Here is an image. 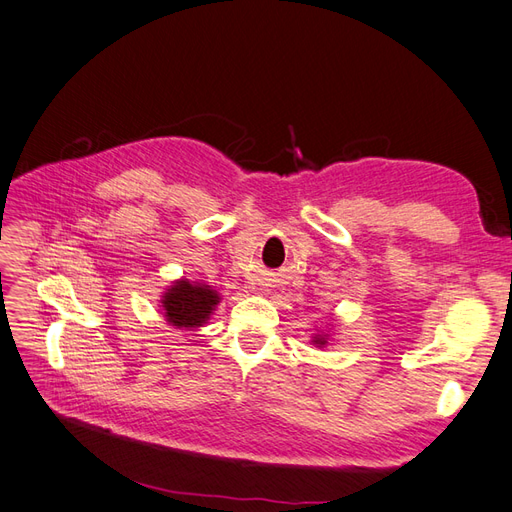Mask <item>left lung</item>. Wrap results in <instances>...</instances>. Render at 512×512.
Here are the masks:
<instances>
[{
	"label": "left lung",
	"mask_w": 512,
	"mask_h": 512,
	"mask_svg": "<svg viewBox=\"0 0 512 512\" xmlns=\"http://www.w3.org/2000/svg\"><path fill=\"white\" fill-rule=\"evenodd\" d=\"M331 331H333V324H327L324 329H316V333L312 335V344L318 348H327L331 342Z\"/></svg>",
	"instance_id": "8db88e82"
}]
</instances>
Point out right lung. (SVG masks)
Wrapping results in <instances>:
<instances>
[{"label": "right lung", "mask_w": 512, "mask_h": 512, "mask_svg": "<svg viewBox=\"0 0 512 512\" xmlns=\"http://www.w3.org/2000/svg\"><path fill=\"white\" fill-rule=\"evenodd\" d=\"M220 301V292L213 286L203 280L192 282L181 277L162 292L158 307L170 327L194 331L205 327Z\"/></svg>", "instance_id": "add662e5"}]
</instances>
